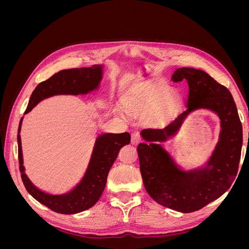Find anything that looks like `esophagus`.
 <instances>
[{"instance_id":"34e87169","label":"esophagus","mask_w":249,"mask_h":249,"mask_svg":"<svg viewBox=\"0 0 249 249\" xmlns=\"http://www.w3.org/2000/svg\"><path fill=\"white\" fill-rule=\"evenodd\" d=\"M141 141V136L139 135V133L135 132L132 134V137H131V142L132 144H137V143H139Z\"/></svg>"}]
</instances>
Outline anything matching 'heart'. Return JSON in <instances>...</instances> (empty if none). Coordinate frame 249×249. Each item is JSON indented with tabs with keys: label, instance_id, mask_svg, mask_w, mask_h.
Returning a JSON list of instances; mask_svg holds the SVG:
<instances>
[{
	"label": "heart",
	"instance_id": "1",
	"mask_svg": "<svg viewBox=\"0 0 249 249\" xmlns=\"http://www.w3.org/2000/svg\"><path fill=\"white\" fill-rule=\"evenodd\" d=\"M165 97V91L155 90L146 85L137 84L131 87L124 96V105L131 113L149 111L156 108ZM178 102V97L173 96L168 104V108Z\"/></svg>",
	"mask_w": 249,
	"mask_h": 249
}]
</instances>
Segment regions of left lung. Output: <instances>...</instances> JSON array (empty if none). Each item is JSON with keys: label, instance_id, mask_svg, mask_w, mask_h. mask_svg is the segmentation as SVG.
<instances>
[{"label": "left lung", "instance_id": "8db88e82", "mask_svg": "<svg viewBox=\"0 0 249 249\" xmlns=\"http://www.w3.org/2000/svg\"><path fill=\"white\" fill-rule=\"evenodd\" d=\"M171 79L175 83L184 80L188 83L187 110L164 129L142 130L141 136L147 143H139L137 152L143 184L149 196L164 207L191 213L220 197L232 184L242 149V124L230 90L206 71L182 67ZM197 108L216 112L222 131L206 167L185 172L156 142L174 136L189 113Z\"/></svg>", "mask_w": 249, "mask_h": 249}]
</instances>
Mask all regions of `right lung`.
Masks as SVG:
<instances>
[{"label":"right lung","mask_w":249,"mask_h":249,"mask_svg":"<svg viewBox=\"0 0 249 249\" xmlns=\"http://www.w3.org/2000/svg\"><path fill=\"white\" fill-rule=\"evenodd\" d=\"M102 77V65L64 70L53 74L50 79L37 85L30 97L25 114L47 97L58 94H86L92 91L99 87ZM21 122L22 118L19 122L18 131V162L21 179L27 191L42 205L60 214H76L93 207L100 199L106 187L109 170L117 158L119 149L124 145L129 144L131 135L127 132L122 134L105 133L100 135L95 140L90 162L81 182L70 192L53 195L36 188L25 173L19 135Z\"/></svg>","instance_id":"obj_1"}]
</instances>
